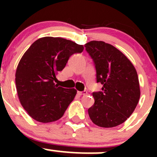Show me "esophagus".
Returning a JSON list of instances; mask_svg holds the SVG:
<instances>
[{"label":"esophagus","instance_id":"obj_1","mask_svg":"<svg viewBox=\"0 0 157 157\" xmlns=\"http://www.w3.org/2000/svg\"><path fill=\"white\" fill-rule=\"evenodd\" d=\"M77 94H78L79 96H84V95L87 94V92L86 91H83V92L78 91L77 92Z\"/></svg>","mask_w":157,"mask_h":157}]
</instances>
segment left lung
I'll use <instances>...</instances> for the list:
<instances>
[{
	"label": "left lung",
	"instance_id": "obj_1",
	"mask_svg": "<svg viewBox=\"0 0 157 157\" xmlns=\"http://www.w3.org/2000/svg\"><path fill=\"white\" fill-rule=\"evenodd\" d=\"M93 60L97 83L102 92L93 93L95 102L88 109L96 125L113 128L124 123L133 113L140 96L137 71L129 59L110 44L91 41L85 44Z\"/></svg>",
	"mask_w": 157,
	"mask_h": 157
}]
</instances>
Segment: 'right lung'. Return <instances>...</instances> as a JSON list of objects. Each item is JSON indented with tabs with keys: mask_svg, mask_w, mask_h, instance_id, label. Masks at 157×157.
Returning <instances> with one entry per match:
<instances>
[{
	"mask_svg": "<svg viewBox=\"0 0 157 157\" xmlns=\"http://www.w3.org/2000/svg\"><path fill=\"white\" fill-rule=\"evenodd\" d=\"M83 48V45L71 40L46 36L26 50L17 66L15 80L20 103L31 118L48 123L64 115L77 90L58 86L54 81L70 56Z\"/></svg>",
	"mask_w": 157,
	"mask_h": 157,
	"instance_id": "1",
	"label": "right lung"
}]
</instances>
